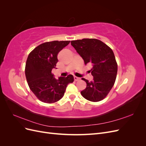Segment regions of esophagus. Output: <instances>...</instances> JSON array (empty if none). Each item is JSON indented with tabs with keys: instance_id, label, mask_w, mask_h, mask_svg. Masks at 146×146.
Here are the masks:
<instances>
[{
	"instance_id": "esophagus-1",
	"label": "esophagus",
	"mask_w": 146,
	"mask_h": 146,
	"mask_svg": "<svg viewBox=\"0 0 146 146\" xmlns=\"http://www.w3.org/2000/svg\"><path fill=\"white\" fill-rule=\"evenodd\" d=\"M74 80L76 81V82H77V81H78V80H80V78H78V77H74Z\"/></svg>"
}]
</instances>
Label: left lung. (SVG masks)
<instances>
[{
  "mask_svg": "<svg viewBox=\"0 0 146 146\" xmlns=\"http://www.w3.org/2000/svg\"><path fill=\"white\" fill-rule=\"evenodd\" d=\"M70 43L85 64L92 65L90 71L93 80L89 82L82 78L86 83V88L81 91L82 96L91 102L103 100L111 90L117 76V64L112 49L97 39L84 38Z\"/></svg>",
  "mask_w": 146,
  "mask_h": 146,
  "instance_id": "8db88e82",
  "label": "left lung"
}]
</instances>
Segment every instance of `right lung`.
I'll return each instance as SVG.
<instances>
[{"mask_svg":"<svg viewBox=\"0 0 146 146\" xmlns=\"http://www.w3.org/2000/svg\"><path fill=\"white\" fill-rule=\"evenodd\" d=\"M69 42H44L35 47L28 56L25 68L26 79L31 91L42 102L52 104L60 100L68 84L74 82L72 75L56 79L52 73L58 62V54Z\"/></svg>","mask_w":146,"mask_h":146,"instance_id":"right-lung-1","label":"right lung"}]
</instances>
